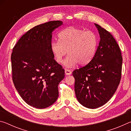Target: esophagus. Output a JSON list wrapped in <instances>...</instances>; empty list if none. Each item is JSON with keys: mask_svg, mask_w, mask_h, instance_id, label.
<instances>
[{"mask_svg": "<svg viewBox=\"0 0 131 131\" xmlns=\"http://www.w3.org/2000/svg\"><path fill=\"white\" fill-rule=\"evenodd\" d=\"M65 74L67 75H70L72 74V72L69 70V69H65Z\"/></svg>", "mask_w": 131, "mask_h": 131, "instance_id": "esophagus-1", "label": "esophagus"}]
</instances>
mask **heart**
<instances>
[{
    "label": "heart",
    "mask_w": 131,
    "mask_h": 131,
    "mask_svg": "<svg viewBox=\"0 0 131 131\" xmlns=\"http://www.w3.org/2000/svg\"><path fill=\"white\" fill-rule=\"evenodd\" d=\"M59 41L50 44V50L58 63L62 62L68 51L69 55L64 59L63 65L72 68L79 63L81 65L89 63L94 58L98 47L97 35L92 31L70 26L59 33Z\"/></svg>",
    "instance_id": "heart-1"
}]
</instances>
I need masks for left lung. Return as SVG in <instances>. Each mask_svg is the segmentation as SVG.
I'll return each mask as SVG.
<instances>
[{
	"label": "left lung",
	"mask_w": 131,
	"mask_h": 131,
	"mask_svg": "<svg viewBox=\"0 0 131 131\" xmlns=\"http://www.w3.org/2000/svg\"><path fill=\"white\" fill-rule=\"evenodd\" d=\"M95 25L101 39L96 54L87 65L73 72L77 100L92 109L104 105L113 96L120 82L123 63L113 36L100 25Z\"/></svg>",
	"instance_id": "obj_1"
}]
</instances>
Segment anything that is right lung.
<instances>
[{"instance_id": "add662e5", "label": "right lung", "mask_w": 131, "mask_h": 131, "mask_svg": "<svg viewBox=\"0 0 131 131\" xmlns=\"http://www.w3.org/2000/svg\"><path fill=\"white\" fill-rule=\"evenodd\" d=\"M61 21L37 25L22 36L12 54L13 81L21 97L29 105L48 107L58 97V86L65 77V70L51 51L52 34Z\"/></svg>"}]
</instances>
